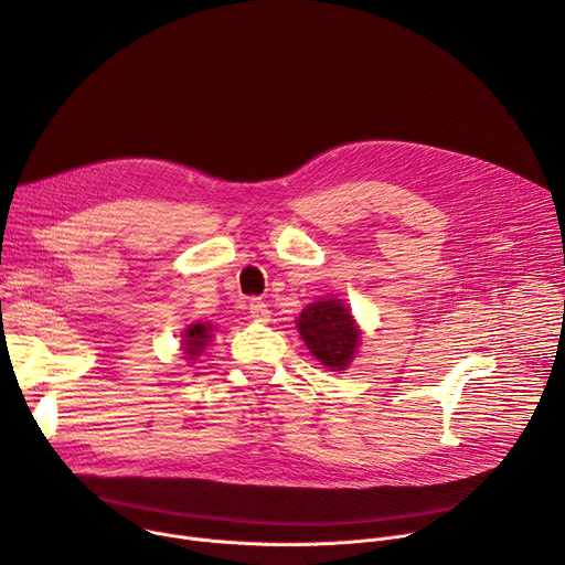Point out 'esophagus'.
Segmentation results:
<instances>
[{
    "label": "esophagus",
    "mask_w": 565,
    "mask_h": 565,
    "mask_svg": "<svg viewBox=\"0 0 565 565\" xmlns=\"http://www.w3.org/2000/svg\"><path fill=\"white\" fill-rule=\"evenodd\" d=\"M249 313H252V318H254L256 322L270 320V309H267V305H265L263 300H258V298H254V300L249 302Z\"/></svg>",
    "instance_id": "1"
}]
</instances>
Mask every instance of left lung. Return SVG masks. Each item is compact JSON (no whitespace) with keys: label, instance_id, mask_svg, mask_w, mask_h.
Segmentation results:
<instances>
[{"label":"left lung","instance_id":"obj_1","mask_svg":"<svg viewBox=\"0 0 565 565\" xmlns=\"http://www.w3.org/2000/svg\"><path fill=\"white\" fill-rule=\"evenodd\" d=\"M298 330L316 360L332 371H343L360 345L354 320L339 300L309 305L298 320Z\"/></svg>","mask_w":565,"mask_h":565}]
</instances>
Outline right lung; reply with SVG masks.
I'll use <instances>...</instances> for the list:
<instances>
[{"mask_svg":"<svg viewBox=\"0 0 565 565\" xmlns=\"http://www.w3.org/2000/svg\"><path fill=\"white\" fill-rule=\"evenodd\" d=\"M207 339H211V328H207V324H192L183 341L185 354H190L188 360H194V354H201V350L207 345Z\"/></svg>","mask_w":565,"mask_h":565,"instance_id":"add662e5","label":"right lung"}]
</instances>
